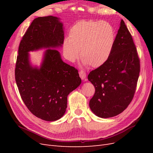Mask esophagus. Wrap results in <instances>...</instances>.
Wrapping results in <instances>:
<instances>
[{
  "label": "esophagus",
  "instance_id": "obj_1",
  "mask_svg": "<svg viewBox=\"0 0 153 153\" xmlns=\"http://www.w3.org/2000/svg\"><path fill=\"white\" fill-rule=\"evenodd\" d=\"M79 75H80V78H82V80H85V78H86V73H85V72H84L83 70H81L79 72Z\"/></svg>",
  "mask_w": 153,
  "mask_h": 153
}]
</instances>
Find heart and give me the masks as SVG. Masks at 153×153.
I'll return each instance as SVG.
<instances>
[{
	"mask_svg": "<svg viewBox=\"0 0 153 153\" xmlns=\"http://www.w3.org/2000/svg\"><path fill=\"white\" fill-rule=\"evenodd\" d=\"M112 25L106 22L80 21L69 31V39L63 43L65 57L75 62L79 56L85 65L98 68L104 64L112 53L115 43Z\"/></svg>",
	"mask_w": 153,
	"mask_h": 153,
	"instance_id": "1",
	"label": "heart"
}]
</instances>
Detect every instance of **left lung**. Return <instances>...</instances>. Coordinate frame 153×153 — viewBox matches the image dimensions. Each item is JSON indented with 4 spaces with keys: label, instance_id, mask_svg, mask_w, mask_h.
<instances>
[{
    "label": "left lung",
    "instance_id": "1",
    "mask_svg": "<svg viewBox=\"0 0 153 153\" xmlns=\"http://www.w3.org/2000/svg\"><path fill=\"white\" fill-rule=\"evenodd\" d=\"M140 68L132 36L121 20L109 59L88 75L95 87L94 95L89 101L92 112L101 118L123 112L133 98Z\"/></svg>",
    "mask_w": 153,
    "mask_h": 153
}]
</instances>
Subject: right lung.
Returning <instances> with one entry per match:
<instances>
[{
  "instance_id": "obj_1",
  "label": "right lung",
  "mask_w": 153,
  "mask_h": 153,
  "mask_svg": "<svg viewBox=\"0 0 153 153\" xmlns=\"http://www.w3.org/2000/svg\"><path fill=\"white\" fill-rule=\"evenodd\" d=\"M64 34L63 24L57 17L36 18L18 48L15 80L21 98L32 114L47 121L63 116L68 94L82 82L77 69L64 62L55 49L62 47ZM42 48L49 49L40 68L33 67L28 52Z\"/></svg>"
}]
</instances>
